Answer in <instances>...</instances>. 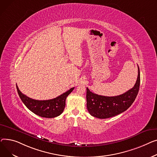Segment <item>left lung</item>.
<instances>
[{"label": "left lung", "mask_w": 157, "mask_h": 157, "mask_svg": "<svg viewBox=\"0 0 157 157\" xmlns=\"http://www.w3.org/2000/svg\"><path fill=\"white\" fill-rule=\"evenodd\" d=\"M134 86L126 93L117 96H104L93 93L87 87V108L89 113L98 118H108L121 113L129 108L134 101L140 86V71Z\"/></svg>", "instance_id": "8db88e82"}]
</instances>
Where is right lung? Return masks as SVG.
I'll use <instances>...</instances> for the list:
<instances>
[{"instance_id": "obj_1", "label": "right lung", "mask_w": 157, "mask_h": 157, "mask_svg": "<svg viewBox=\"0 0 157 157\" xmlns=\"http://www.w3.org/2000/svg\"><path fill=\"white\" fill-rule=\"evenodd\" d=\"M17 93L23 103L31 112L41 117L54 118L60 115L65 107L67 96L74 89L71 88L58 97L49 100H36L23 94L16 85Z\"/></svg>"}]
</instances>
